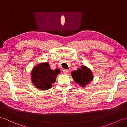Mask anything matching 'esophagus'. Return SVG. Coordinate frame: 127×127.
I'll return each mask as SVG.
<instances>
[{"mask_svg": "<svg viewBox=\"0 0 127 127\" xmlns=\"http://www.w3.org/2000/svg\"><path fill=\"white\" fill-rule=\"evenodd\" d=\"M69 70H67V69H64L63 70V73H65V74H66V73H68V72H69Z\"/></svg>", "mask_w": 127, "mask_h": 127, "instance_id": "obj_1", "label": "esophagus"}]
</instances>
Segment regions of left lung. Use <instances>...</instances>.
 I'll return each mask as SVG.
<instances>
[{
    "label": "left lung",
    "mask_w": 127,
    "mask_h": 127,
    "mask_svg": "<svg viewBox=\"0 0 127 127\" xmlns=\"http://www.w3.org/2000/svg\"><path fill=\"white\" fill-rule=\"evenodd\" d=\"M71 75L74 82L83 87L90 84L93 78L91 71L85 66H82L81 69H78L75 71H73L71 72Z\"/></svg>",
    "instance_id": "obj_1"
}]
</instances>
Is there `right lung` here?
Wrapping results in <instances>:
<instances>
[{
    "instance_id": "obj_1",
    "label": "right lung",
    "mask_w": 127,
    "mask_h": 127,
    "mask_svg": "<svg viewBox=\"0 0 127 127\" xmlns=\"http://www.w3.org/2000/svg\"><path fill=\"white\" fill-rule=\"evenodd\" d=\"M60 70L58 69L53 70L48 63H40L32 69L31 79L35 87L41 90H47L52 87Z\"/></svg>"
}]
</instances>
